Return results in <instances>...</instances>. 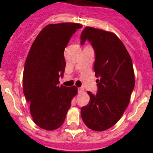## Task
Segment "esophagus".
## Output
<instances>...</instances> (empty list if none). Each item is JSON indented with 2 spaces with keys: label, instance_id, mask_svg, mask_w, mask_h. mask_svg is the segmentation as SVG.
<instances>
[{
  "label": "esophagus",
  "instance_id": "esophagus-1",
  "mask_svg": "<svg viewBox=\"0 0 153 153\" xmlns=\"http://www.w3.org/2000/svg\"><path fill=\"white\" fill-rule=\"evenodd\" d=\"M78 93H82V91H83V88H78Z\"/></svg>",
  "mask_w": 153,
  "mask_h": 153
}]
</instances>
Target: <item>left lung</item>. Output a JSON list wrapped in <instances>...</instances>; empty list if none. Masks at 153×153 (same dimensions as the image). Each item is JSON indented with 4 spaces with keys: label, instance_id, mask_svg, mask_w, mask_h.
I'll return each mask as SVG.
<instances>
[{
    "label": "left lung",
    "instance_id": "8db88e82",
    "mask_svg": "<svg viewBox=\"0 0 153 153\" xmlns=\"http://www.w3.org/2000/svg\"><path fill=\"white\" fill-rule=\"evenodd\" d=\"M80 45L88 40L95 52L94 69L97 94L90 91V101L81 108V117L94 131L109 129L120 119L134 88L132 61L125 46L114 33L87 26Z\"/></svg>",
    "mask_w": 153,
    "mask_h": 153
}]
</instances>
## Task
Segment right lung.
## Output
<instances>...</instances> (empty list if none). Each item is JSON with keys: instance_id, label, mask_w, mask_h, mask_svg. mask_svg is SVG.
I'll list each match as a JSON object with an SVG mask.
<instances>
[{"instance_id": "obj_1", "label": "right lung", "mask_w": 153, "mask_h": 153, "mask_svg": "<svg viewBox=\"0 0 153 153\" xmlns=\"http://www.w3.org/2000/svg\"><path fill=\"white\" fill-rule=\"evenodd\" d=\"M80 24H49L40 31L31 45L24 65L23 91L30 105L36 125L46 130L60 127L78 92L75 86L59 85L66 62L64 51Z\"/></svg>"}]
</instances>
